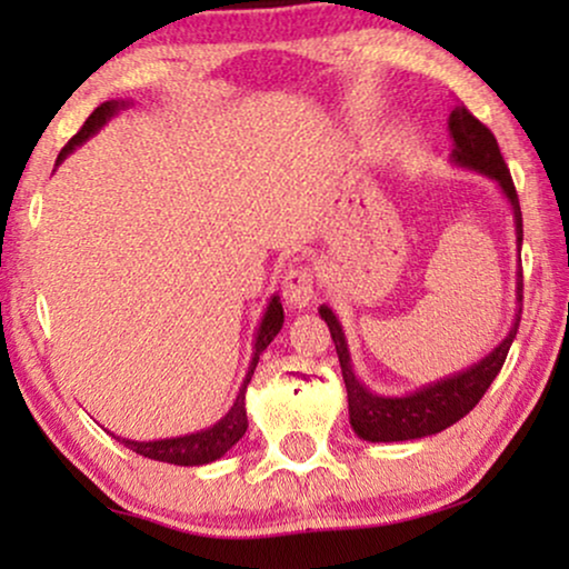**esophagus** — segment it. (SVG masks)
Masks as SVG:
<instances>
[{
    "label": "esophagus",
    "mask_w": 569,
    "mask_h": 569,
    "mask_svg": "<svg viewBox=\"0 0 569 569\" xmlns=\"http://www.w3.org/2000/svg\"><path fill=\"white\" fill-rule=\"evenodd\" d=\"M282 298H284V306L292 310H306L310 302L316 300L313 274H310L308 267H302V263L295 261L284 269Z\"/></svg>",
    "instance_id": "esophagus-1"
}]
</instances>
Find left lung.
Returning a JSON list of instances; mask_svg holds the SVG:
<instances>
[{
	"instance_id": "left-lung-1",
	"label": "left lung",
	"mask_w": 569,
	"mask_h": 569,
	"mask_svg": "<svg viewBox=\"0 0 569 569\" xmlns=\"http://www.w3.org/2000/svg\"><path fill=\"white\" fill-rule=\"evenodd\" d=\"M448 131L453 139V152H450V166L471 170V173L487 176L497 183V189L510 204L512 224H516V248H518V271H516V318H512L510 331L497 345L492 352L481 357L469 368L450 372V376L432 380L415 388L409 393L388 396L376 393L362 383L360 376L355 372L352 355L341 329L337 313L329 306L318 308V313L329 326L333 347H337L341 376L347 386L349 401V425L355 435L368 442H407L430 438L448 430L458 419H463L469 411L477 407L487 388L492 386L497 372L502 370L505 357L510 352L512 339L518 333L520 323V306H523V271H520V246H523V217H520V204L516 186H512L510 170L505 166L500 147L492 131L485 123L466 111V106H456V111L448 116Z\"/></svg>"
}]
</instances>
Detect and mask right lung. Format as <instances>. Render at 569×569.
Returning <instances> with one entry per match:
<instances>
[{
  "instance_id": "obj_1",
  "label": "right lung",
  "mask_w": 569,
  "mask_h": 569,
  "mask_svg": "<svg viewBox=\"0 0 569 569\" xmlns=\"http://www.w3.org/2000/svg\"><path fill=\"white\" fill-rule=\"evenodd\" d=\"M129 106H131V100H106V103H100L96 111L88 116V121L82 123V129L77 131V134L67 142L64 150L59 152L57 166H61V162H64L69 154L77 150V147H82L90 137H96L116 113L123 111V108H129ZM282 323H284L282 302H279V295H271L267 302V310H263V316H261L259 329H256L253 355H251V362H248L243 383H240L238 396H236V401H232V407L228 409V415H224L222 419H217L214 425L204 427V430L178 435V438H162V440H129V438H121V435H113V432L111 435L119 442H123L129 450H134V453L152 458V461H162V463L204 466V463L217 461V458H222L240 438H243L248 430L246 388H248V383H251V376H253L256 365H259L261 352L271 345V341H274L279 329H282Z\"/></svg>"
}]
</instances>
